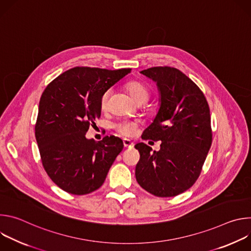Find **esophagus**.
<instances>
[{"label": "esophagus", "instance_id": "esophagus-1", "mask_svg": "<svg viewBox=\"0 0 251 251\" xmlns=\"http://www.w3.org/2000/svg\"><path fill=\"white\" fill-rule=\"evenodd\" d=\"M123 144H124L125 148H133L134 147V143L131 140H129V139H124L123 140Z\"/></svg>", "mask_w": 251, "mask_h": 251}]
</instances>
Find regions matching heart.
Here are the masks:
<instances>
[{
  "label": "heart",
  "mask_w": 251,
  "mask_h": 251,
  "mask_svg": "<svg viewBox=\"0 0 251 251\" xmlns=\"http://www.w3.org/2000/svg\"><path fill=\"white\" fill-rule=\"evenodd\" d=\"M126 87H127L130 95L132 96V98L136 102H142V101L146 102L150 97V91L147 88V86L144 85L143 83H141V82H139V81H130L129 83H127ZM110 93H111V90L107 89L102 94L101 99H100L101 108L104 109L106 107L107 101H108V98L110 96ZM114 128L122 136L130 137L136 131L137 122L131 121V120H122V121H119L118 123H116L114 125Z\"/></svg>",
  "instance_id": "obj_1"
}]
</instances>
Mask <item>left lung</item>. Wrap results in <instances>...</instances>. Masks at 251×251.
I'll return each mask as SVG.
<instances>
[{"mask_svg":"<svg viewBox=\"0 0 251 251\" xmlns=\"http://www.w3.org/2000/svg\"><path fill=\"white\" fill-rule=\"evenodd\" d=\"M140 74L156 82L160 95L159 110L142 139L161 141V148L152 152L144 143L135 146L140 153L136 180L156 197H175L195 184L210 148L208 104L198 85L176 68L151 67Z\"/></svg>","mask_w":251,"mask_h":251,"instance_id":"1","label":"left lung"}]
</instances>
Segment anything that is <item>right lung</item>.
Segmentation results:
<instances>
[{
    "mask_svg": "<svg viewBox=\"0 0 251 251\" xmlns=\"http://www.w3.org/2000/svg\"><path fill=\"white\" fill-rule=\"evenodd\" d=\"M130 73V68L75 67L45 89L35 139L46 172L66 193L80 196L99 189L123 150L118 137L106 136L97 143L85 134L101 115L102 94Z\"/></svg>",
    "mask_w": 251,
    "mask_h": 251,
    "instance_id": "obj_1",
    "label": "right lung"
}]
</instances>
